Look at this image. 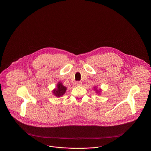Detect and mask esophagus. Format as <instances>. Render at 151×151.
I'll return each mask as SVG.
<instances>
[{
	"label": "esophagus",
	"instance_id": "obj_1",
	"mask_svg": "<svg viewBox=\"0 0 151 151\" xmlns=\"http://www.w3.org/2000/svg\"><path fill=\"white\" fill-rule=\"evenodd\" d=\"M82 84V82H81V81L76 82V85H78V86H81Z\"/></svg>",
	"mask_w": 151,
	"mask_h": 151
}]
</instances>
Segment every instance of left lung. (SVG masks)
<instances>
[{"label":"left lung","instance_id":"obj_1","mask_svg":"<svg viewBox=\"0 0 151 151\" xmlns=\"http://www.w3.org/2000/svg\"><path fill=\"white\" fill-rule=\"evenodd\" d=\"M95 89H96V88H95ZM98 92H99V91H98Z\"/></svg>","mask_w":151,"mask_h":151}]
</instances>
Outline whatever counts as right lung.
<instances>
[{
	"label": "right lung",
	"mask_w": 151,
	"mask_h": 151,
	"mask_svg": "<svg viewBox=\"0 0 151 151\" xmlns=\"http://www.w3.org/2000/svg\"><path fill=\"white\" fill-rule=\"evenodd\" d=\"M57 86V89L53 91V93L56 96L59 97L60 96H62L66 92V88L65 86H63L61 82H59Z\"/></svg>",
	"instance_id": "right-lung-1"
}]
</instances>
